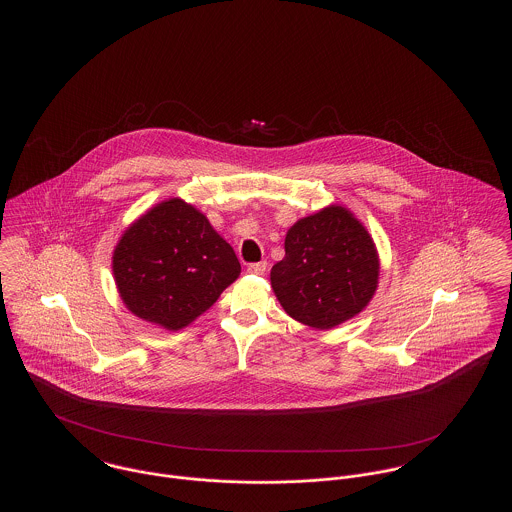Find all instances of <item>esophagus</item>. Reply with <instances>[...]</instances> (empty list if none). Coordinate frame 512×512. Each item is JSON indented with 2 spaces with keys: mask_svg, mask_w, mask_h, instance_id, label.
Returning <instances> with one entry per match:
<instances>
[{
  "mask_svg": "<svg viewBox=\"0 0 512 512\" xmlns=\"http://www.w3.org/2000/svg\"><path fill=\"white\" fill-rule=\"evenodd\" d=\"M247 272L257 274V276H263V274L267 272V263H265V261H261V263H251V265L247 267Z\"/></svg>",
  "mask_w": 512,
  "mask_h": 512,
  "instance_id": "obj_1",
  "label": "esophagus"
}]
</instances>
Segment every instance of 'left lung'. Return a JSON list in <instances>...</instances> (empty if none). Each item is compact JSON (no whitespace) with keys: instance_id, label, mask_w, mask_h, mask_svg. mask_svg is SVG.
<instances>
[{"instance_id":"1","label":"left lung","mask_w":512,"mask_h":512,"mask_svg":"<svg viewBox=\"0 0 512 512\" xmlns=\"http://www.w3.org/2000/svg\"><path fill=\"white\" fill-rule=\"evenodd\" d=\"M284 249L270 286L284 311L309 328L330 330L357 317L378 290V249L347 207L328 205L297 220Z\"/></svg>"}]
</instances>
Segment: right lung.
Segmentation results:
<instances>
[{"label": "right lung", "mask_w": 512, "mask_h": 512, "mask_svg": "<svg viewBox=\"0 0 512 512\" xmlns=\"http://www.w3.org/2000/svg\"><path fill=\"white\" fill-rule=\"evenodd\" d=\"M111 267L126 309L169 332L211 309L242 272L230 244L180 197L153 205L122 232Z\"/></svg>", "instance_id": "obj_1"}]
</instances>
